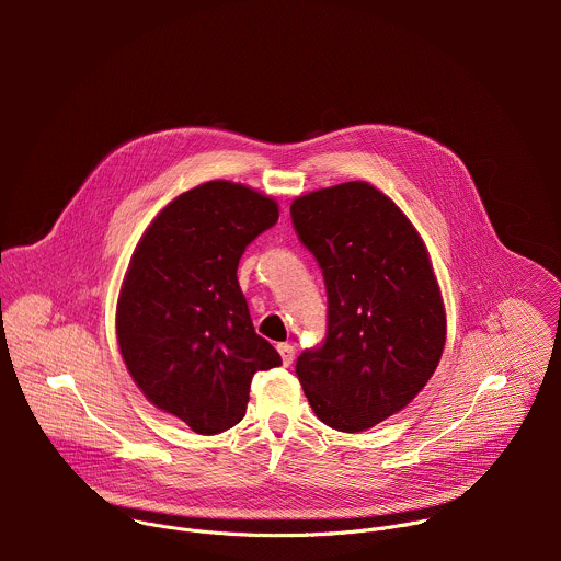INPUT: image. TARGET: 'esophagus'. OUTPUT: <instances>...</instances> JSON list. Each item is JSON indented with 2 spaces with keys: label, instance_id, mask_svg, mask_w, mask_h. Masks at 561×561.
Listing matches in <instances>:
<instances>
[{
  "label": "esophagus",
  "instance_id": "1",
  "mask_svg": "<svg viewBox=\"0 0 561 561\" xmlns=\"http://www.w3.org/2000/svg\"><path fill=\"white\" fill-rule=\"evenodd\" d=\"M277 351H279V355H282L284 366H290L293 359H295V348H293L290 344H277Z\"/></svg>",
  "mask_w": 561,
  "mask_h": 561
}]
</instances>
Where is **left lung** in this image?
<instances>
[{
    "mask_svg": "<svg viewBox=\"0 0 561 561\" xmlns=\"http://www.w3.org/2000/svg\"><path fill=\"white\" fill-rule=\"evenodd\" d=\"M290 217L329 293L327 342L295 373L319 420L362 433L433 377L446 344L442 290L411 219L368 182L299 195Z\"/></svg>",
    "mask_w": 561,
    "mask_h": 561,
    "instance_id": "obj_1",
    "label": "left lung"
}]
</instances>
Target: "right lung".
I'll use <instances>...</instances> for the list:
<instances>
[{"label": "right lung", "mask_w": 561, "mask_h": 561, "mask_svg": "<svg viewBox=\"0 0 561 561\" xmlns=\"http://www.w3.org/2000/svg\"><path fill=\"white\" fill-rule=\"evenodd\" d=\"M279 219L273 197L226 180L167 204L124 275L115 331L148 402L199 435L242 422L251 379L282 364L255 333L237 282L239 257Z\"/></svg>", "instance_id": "1"}]
</instances>
